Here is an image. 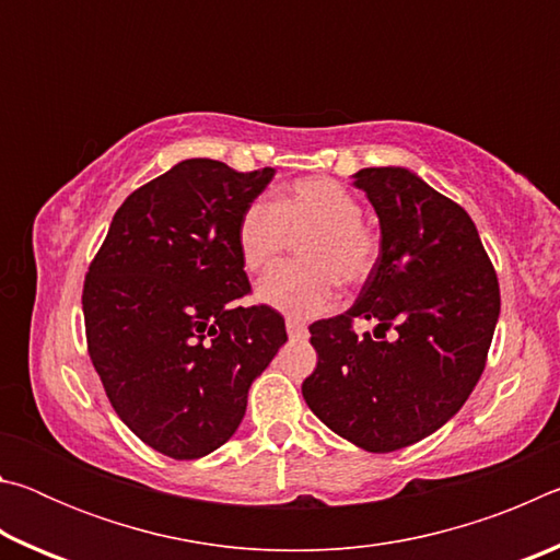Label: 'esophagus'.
I'll use <instances>...</instances> for the list:
<instances>
[{
	"label": "esophagus",
	"instance_id": "1",
	"mask_svg": "<svg viewBox=\"0 0 560 560\" xmlns=\"http://www.w3.org/2000/svg\"><path fill=\"white\" fill-rule=\"evenodd\" d=\"M287 334H289V338H303V336H306V324H303V320H299V318H289L287 320Z\"/></svg>",
	"mask_w": 560,
	"mask_h": 560
}]
</instances>
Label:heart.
<instances>
[{
	"mask_svg": "<svg viewBox=\"0 0 560 560\" xmlns=\"http://www.w3.org/2000/svg\"><path fill=\"white\" fill-rule=\"evenodd\" d=\"M358 197L330 177H303L281 189L273 205L252 202L236 224V249L249 271L279 261L289 240L301 264L273 269L257 299L279 314L308 318L336 301L338 281L358 287L371 277L381 252L377 234L363 220Z\"/></svg>",
	"mask_w": 560,
	"mask_h": 560,
	"instance_id": "obj_1",
	"label": "heart"
}]
</instances>
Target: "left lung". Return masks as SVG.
I'll return each instance as SVG.
<instances>
[{
	"label": "left lung",
	"instance_id": "obj_1",
	"mask_svg": "<svg viewBox=\"0 0 560 560\" xmlns=\"http://www.w3.org/2000/svg\"><path fill=\"white\" fill-rule=\"evenodd\" d=\"M353 185L381 222V254L353 306L308 328L318 363L301 393L326 428L383 454L430 438L462 410L485 371L501 299L457 202L395 165L358 170ZM355 317L373 319L374 334L355 337Z\"/></svg>",
	"mask_w": 560,
	"mask_h": 560
}]
</instances>
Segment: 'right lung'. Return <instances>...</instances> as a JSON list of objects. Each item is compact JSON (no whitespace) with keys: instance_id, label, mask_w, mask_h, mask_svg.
Instances as JSON below:
<instances>
[{"instance_id":"1","label":"right lung","mask_w":560,"mask_h":560,"mask_svg":"<svg viewBox=\"0 0 560 560\" xmlns=\"http://www.w3.org/2000/svg\"><path fill=\"white\" fill-rule=\"evenodd\" d=\"M273 173L183 160L118 207L89 267L93 368L120 420L173 459L232 438L252 383L287 343L279 311L234 303L249 293L236 224Z\"/></svg>"}]
</instances>
